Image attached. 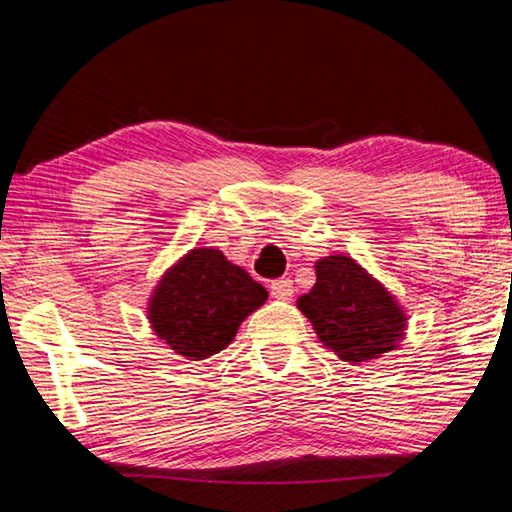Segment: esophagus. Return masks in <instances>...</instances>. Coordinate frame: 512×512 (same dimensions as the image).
Listing matches in <instances>:
<instances>
[{"label": "esophagus", "instance_id": "obj_1", "mask_svg": "<svg viewBox=\"0 0 512 512\" xmlns=\"http://www.w3.org/2000/svg\"><path fill=\"white\" fill-rule=\"evenodd\" d=\"M270 294L279 301H288V299H292V294H294V285H292L290 279H279V281H274L270 285Z\"/></svg>", "mask_w": 512, "mask_h": 512}]
</instances>
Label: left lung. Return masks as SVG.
<instances>
[{"label": "left lung", "instance_id": "left-lung-1", "mask_svg": "<svg viewBox=\"0 0 512 512\" xmlns=\"http://www.w3.org/2000/svg\"><path fill=\"white\" fill-rule=\"evenodd\" d=\"M315 274L297 308L328 351L355 366L398 351L409 315L387 285L348 254L319 258Z\"/></svg>", "mask_w": 512, "mask_h": 512}]
</instances>
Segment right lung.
I'll list each match as a JSON object with an SVG mask.
<instances>
[{
	"mask_svg": "<svg viewBox=\"0 0 512 512\" xmlns=\"http://www.w3.org/2000/svg\"><path fill=\"white\" fill-rule=\"evenodd\" d=\"M267 290L220 249L193 247L168 267L148 299V324L170 351L197 362L227 348Z\"/></svg>",
	"mask_w": 512,
	"mask_h": 512,
	"instance_id": "add662e5",
	"label": "right lung"
}]
</instances>
